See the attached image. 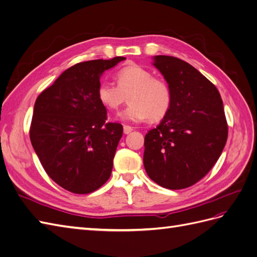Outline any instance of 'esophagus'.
<instances>
[{
	"mask_svg": "<svg viewBox=\"0 0 257 257\" xmlns=\"http://www.w3.org/2000/svg\"><path fill=\"white\" fill-rule=\"evenodd\" d=\"M132 131H133V127L130 126V125H124V126H123V132H124V134H130Z\"/></svg>",
	"mask_w": 257,
	"mask_h": 257,
	"instance_id": "esophagus-1",
	"label": "esophagus"
}]
</instances>
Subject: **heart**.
Wrapping results in <instances>:
<instances>
[{"label":"heart","instance_id":"heart-1","mask_svg":"<svg viewBox=\"0 0 257 257\" xmlns=\"http://www.w3.org/2000/svg\"><path fill=\"white\" fill-rule=\"evenodd\" d=\"M116 85L102 82L97 88V99L105 108L118 110L126 100L128 107L120 113L125 122L160 121L167 114L172 105V91L168 84L154 78L153 74L139 65L122 68L115 76Z\"/></svg>","mask_w":257,"mask_h":257}]
</instances>
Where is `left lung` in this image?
<instances>
[{
    "instance_id": "obj_1",
    "label": "left lung",
    "mask_w": 257,
    "mask_h": 257,
    "mask_svg": "<svg viewBox=\"0 0 257 257\" xmlns=\"http://www.w3.org/2000/svg\"><path fill=\"white\" fill-rule=\"evenodd\" d=\"M172 91V105L145 137L144 165L155 183L181 190L204 178L219 160L228 127L215 85L186 62L155 56L153 63Z\"/></svg>"
}]
</instances>
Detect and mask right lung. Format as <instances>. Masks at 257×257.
Masks as SVG:
<instances>
[{
	"label": "right lung",
	"instance_id": "1",
	"mask_svg": "<svg viewBox=\"0 0 257 257\" xmlns=\"http://www.w3.org/2000/svg\"><path fill=\"white\" fill-rule=\"evenodd\" d=\"M123 60L115 57L76 64L36 98L31 143L45 172L72 193L94 192L111 175L123 126L106 123L97 88L103 73Z\"/></svg>",
	"mask_w": 257,
	"mask_h": 257
}]
</instances>
